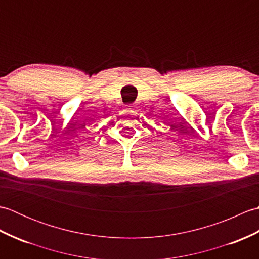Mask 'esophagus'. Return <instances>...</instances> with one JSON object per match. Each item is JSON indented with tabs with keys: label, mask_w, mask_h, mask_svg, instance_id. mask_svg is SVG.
<instances>
[{
	"label": "esophagus",
	"mask_w": 259,
	"mask_h": 259,
	"mask_svg": "<svg viewBox=\"0 0 259 259\" xmlns=\"http://www.w3.org/2000/svg\"><path fill=\"white\" fill-rule=\"evenodd\" d=\"M131 109H133V106H128V107H126V110H131Z\"/></svg>",
	"instance_id": "esophagus-1"
}]
</instances>
